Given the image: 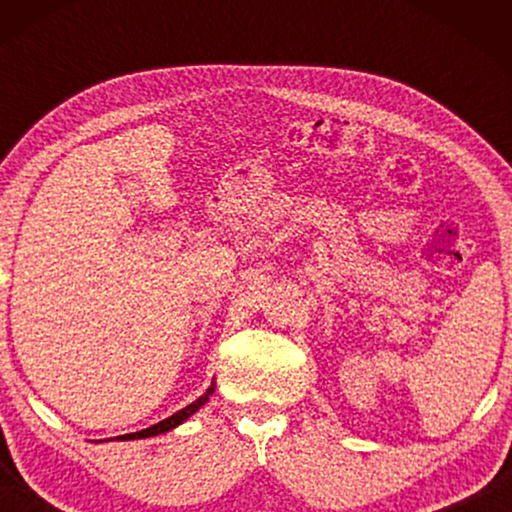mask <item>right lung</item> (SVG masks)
Masks as SVG:
<instances>
[{
	"label": "right lung",
	"mask_w": 512,
	"mask_h": 512,
	"mask_svg": "<svg viewBox=\"0 0 512 512\" xmlns=\"http://www.w3.org/2000/svg\"><path fill=\"white\" fill-rule=\"evenodd\" d=\"M214 387H216V384L212 382V384H209V387H207L205 394H202L200 398H195V401H193L191 405H186V408H181L179 412H174L172 417L163 419V422L153 424V426H149V429H142V431H137V433H125V436H118L116 440H139V438H151V436H160V433H167V431L177 429L179 424H184L188 417L195 415V412H198V410L202 408V405H205V403L209 401V396L214 394Z\"/></svg>",
	"instance_id": "1"
}]
</instances>
